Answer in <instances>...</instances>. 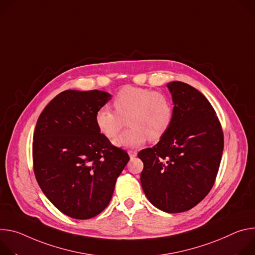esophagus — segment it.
<instances>
[{
	"instance_id": "34e87169",
	"label": "esophagus",
	"mask_w": 255,
	"mask_h": 255,
	"mask_svg": "<svg viewBox=\"0 0 255 255\" xmlns=\"http://www.w3.org/2000/svg\"><path fill=\"white\" fill-rule=\"evenodd\" d=\"M128 155H129L130 158H134V157L137 155V152L134 151V150H129V151H128Z\"/></svg>"
}]
</instances>
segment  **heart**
<instances>
[{"mask_svg": "<svg viewBox=\"0 0 255 255\" xmlns=\"http://www.w3.org/2000/svg\"><path fill=\"white\" fill-rule=\"evenodd\" d=\"M113 110L100 108L95 113V125L108 139L115 138L126 121L130 127L124 131L115 144L123 148H135L150 138H162L170 128L174 108L167 94L147 88L126 86L111 103Z\"/></svg>", "mask_w": 255, "mask_h": 255, "instance_id": "obj_1", "label": "heart"}]
</instances>
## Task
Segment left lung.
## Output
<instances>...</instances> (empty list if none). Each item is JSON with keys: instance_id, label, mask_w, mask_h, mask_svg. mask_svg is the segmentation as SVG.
Listing matches in <instances>:
<instances>
[{"instance_id": "left-lung-1", "label": "left lung", "mask_w": 255, "mask_h": 255, "mask_svg": "<svg viewBox=\"0 0 255 255\" xmlns=\"http://www.w3.org/2000/svg\"><path fill=\"white\" fill-rule=\"evenodd\" d=\"M174 103L172 125L153 148L139 151L140 183L150 203L181 213L202 202L220 167L224 134L209 100L183 82L167 84Z\"/></svg>"}]
</instances>
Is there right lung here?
Wrapping results in <instances>:
<instances>
[{"instance_id": "right-lung-1", "label": "right lung", "mask_w": 255, "mask_h": 255, "mask_svg": "<svg viewBox=\"0 0 255 255\" xmlns=\"http://www.w3.org/2000/svg\"><path fill=\"white\" fill-rule=\"evenodd\" d=\"M111 99L99 90H66L38 118L32 144L36 180L50 203L78 220L109 204L128 154L98 130L95 113Z\"/></svg>"}]
</instances>
